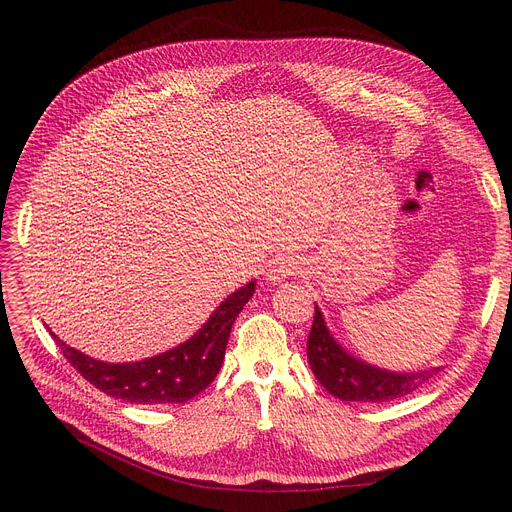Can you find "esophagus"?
Here are the masks:
<instances>
[{
	"label": "esophagus",
	"instance_id": "34e87169",
	"mask_svg": "<svg viewBox=\"0 0 512 512\" xmlns=\"http://www.w3.org/2000/svg\"><path fill=\"white\" fill-rule=\"evenodd\" d=\"M299 270V261L294 257H278L274 263H270L265 272V280L270 284H278L290 276L297 274Z\"/></svg>",
	"mask_w": 512,
	"mask_h": 512
}]
</instances>
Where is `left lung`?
Listing matches in <instances>:
<instances>
[{
	"mask_svg": "<svg viewBox=\"0 0 512 512\" xmlns=\"http://www.w3.org/2000/svg\"><path fill=\"white\" fill-rule=\"evenodd\" d=\"M307 357L321 386L340 400L355 402H386L407 396L440 371L436 367L429 371L394 373L355 359L334 340L317 305L307 340Z\"/></svg>",
	"mask_w": 512,
	"mask_h": 512,
	"instance_id": "left-lung-1",
	"label": "left lung"
}]
</instances>
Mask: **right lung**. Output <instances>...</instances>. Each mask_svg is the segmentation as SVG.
<instances>
[{
  "label": "right lung",
  "instance_id": "1",
  "mask_svg": "<svg viewBox=\"0 0 512 512\" xmlns=\"http://www.w3.org/2000/svg\"><path fill=\"white\" fill-rule=\"evenodd\" d=\"M253 292L255 282L251 280L222 301L193 338L143 361H97L68 346L56 334L53 338L68 363L107 396L122 398L132 405H180L203 392L218 375L234 319L249 303Z\"/></svg>",
  "mask_w": 512,
  "mask_h": 512
}]
</instances>
